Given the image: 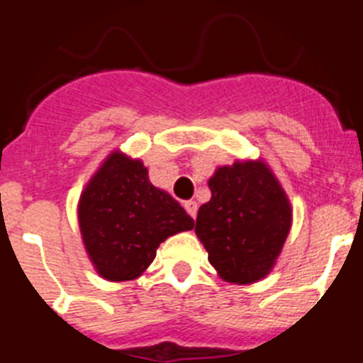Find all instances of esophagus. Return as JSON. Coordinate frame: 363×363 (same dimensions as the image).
Listing matches in <instances>:
<instances>
[{
	"mask_svg": "<svg viewBox=\"0 0 363 363\" xmlns=\"http://www.w3.org/2000/svg\"><path fill=\"white\" fill-rule=\"evenodd\" d=\"M184 207H185V211H187V213H189V216L196 218V213H198V203H196V201H192V200L185 201Z\"/></svg>",
	"mask_w": 363,
	"mask_h": 363,
	"instance_id": "obj_1",
	"label": "esophagus"
}]
</instances>
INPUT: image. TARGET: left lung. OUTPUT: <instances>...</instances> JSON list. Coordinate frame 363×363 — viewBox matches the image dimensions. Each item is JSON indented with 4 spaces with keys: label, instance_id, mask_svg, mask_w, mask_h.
Listing matches in <instances>:
<instances>
[{
    "label": "left lung",
    "instance_id": "left-lung-1",
    "mask_svg": "<svg viewBox=\"0 0 363 363\" xmlns=\"http://www.w3.org/2000/svg\"><path fill=\"white\" fill-rule=\"evenodd\" d=\"M211 200L198 211L196 236L218 277L255 284L272 271L293 223L291 201L264 160L218 167Z\"/></svg>",
    "mask_w": 363,
    "mask_h": 363
}]
</instances>
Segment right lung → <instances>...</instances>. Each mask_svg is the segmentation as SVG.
<instances>
[{
	"label": "right lung",
	"instance_id": "1",
	"mask_svg": "<svg viewBox=\"0 0 363 363\" xmlns=\"http://www.w3.org/2000/svg\"><path fill=\"white\" fill-rule=\"evenodd\" d=\"M85 251L99 277L136 280L169 236L194 227L184 207L149 182L142 160L114 150L104 160L78 203Z\"/></svg>",
	"mask_w": 363,
	"mask_h": 363
}]
</instances>
